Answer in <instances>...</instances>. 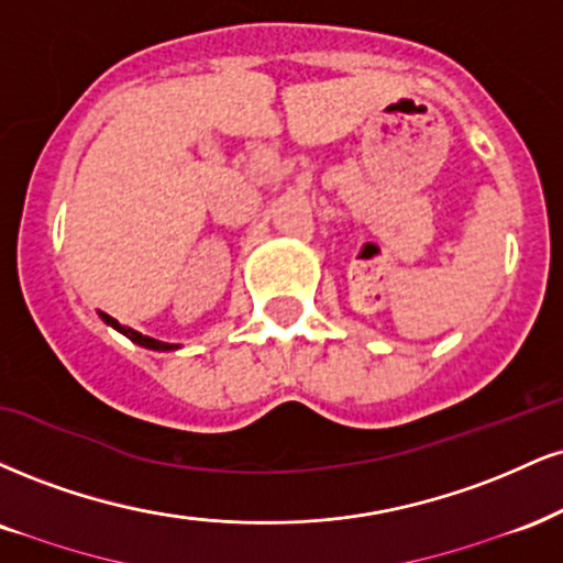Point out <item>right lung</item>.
Segmentation results:
<instances>
[{"label":"right lung","mask_w":563,"mask_h":563,"mask_svg":"<svg viewBox=\"0 0 563 563\" xmlns=\"http://www.w3.org/2000/svg\"><path fill=\"white\" fill-rule=\"evenodd\" d=\"M99 317L101 320H104L107 324H110V328H114L118 330V333H123V335H128L131 338L133 343H139V346H144V349H152V351H173V349H180V346H175V343H165V341H157V338H148V335H141V333H135V330H131V328H123V324H120L118 320H114V317H110V314H104V311H99Z\"/></svg>","instance_id":"1"}]
</instances>
